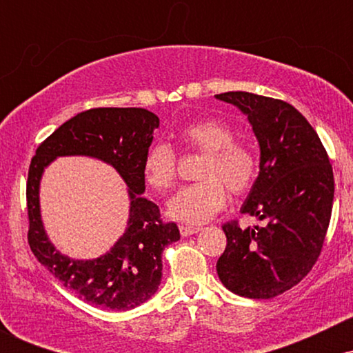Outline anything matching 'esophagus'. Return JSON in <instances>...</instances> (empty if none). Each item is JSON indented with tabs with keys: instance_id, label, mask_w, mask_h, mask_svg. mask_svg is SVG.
Instances as JSON below:
<instances>
[{
	"instance_id": "obj_1",
	"label": "esophagus",
	"mask_w": 353,
	"mask_h": 353,
	"mask_svg": "<svg viewBox=\"0 0 353 353\" xmlns=\"http://www.w3.org/2000/svg\"><path fill=\"white\" fill-rule=\"evenodd\" d=\"M181 234L184 237H189V236H194V234H197L201 230V228H192V225H181Z\"/></svg>"
}]
</instances>
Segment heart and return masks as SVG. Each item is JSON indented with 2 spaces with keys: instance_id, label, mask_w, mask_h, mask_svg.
Returning a JSON list of instances; mask_svg holds the SVG:
<instances>
[{
  "instance_id": "1",
  "label": "heart",
  "mask_w": 353,
  "mask_h": 353,
  "mask_svg": "<svg viewBox=\"0 0 353 353\" xmlns=\"http://www.w3.org/2000/svg\"><path fill=\"white\" fill-rule=\"evenodd\" d=\"M181 139L188 148L205 152L197 184L184 185L168 202V216L182 224L199 225L224 209L228 192L242 194L252 185L257 159L244 144L237 143L236 132L222 121L204 119L185 125ZM177 159L169 144L156 143L143 161L144 179L156 190H165L176 179Z\"/></svg>"
}]
</instances>
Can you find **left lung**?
Segmentation results:
<instances>
[{
    "instance_id": "left-lung-1",
    "label": "left lung",
    "mask_w": 353,
    "mask_h": 353,
    "mask_svg": "<svg viewBox=\"0 0 353 353\" xmlns=\"http://www.w3.org/2000/svg\"><path fill=\"white\" fill-rule=\"evenodd\" d=\"M252 125L259 143V176L241 212L264 225L224 224L228 237L217 275L230 292L272 299L310 272L329 229L334 172L309 121L289 103L245 91L217 94Z\"/></svg>"
}]
</instances>
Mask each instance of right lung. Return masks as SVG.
<instances>
[{"instance_id": "obj_1", "label": "right lung", "mask_w": 353, "mask_h": 353, "mask_svg": "<svg viewBox=\"0 0 353 353\" xmlns=\"http://www.w3.org/2000/svg\"><path fill=\"white\" fill-rule=\"evenodd\" d=\"M159 117L143 108H98L59 125L36 149L28 172V242L39 264L84 302L109 310H131L157 292L163 250L181 239L174 222L164 224L159 208L143 197V161ZM84 155L111 165L128 185L130 217L125 234L96 259H74L52 244L41 217L42 174L58 157Z\"/></svg>"}]
</instances>
